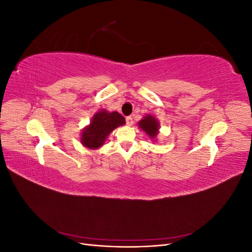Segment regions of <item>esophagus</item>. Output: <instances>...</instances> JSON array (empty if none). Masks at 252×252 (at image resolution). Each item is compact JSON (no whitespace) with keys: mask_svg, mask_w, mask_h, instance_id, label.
<instances>
[{"mask_svg":"<svg viewBox=\"0 0 252 252\" xmlns=\"http://www.w3.org/2000/svg\"><path fill=\"white\" fill-rule=\"evenodd\" d=\"M126 124L129 125V126H131L133 124V119H132L131 116L126 117Z\"/></svg>","mask_w":252,"mask_h":252,"instance_id":"1","label":"esophagus"}]
</instances>
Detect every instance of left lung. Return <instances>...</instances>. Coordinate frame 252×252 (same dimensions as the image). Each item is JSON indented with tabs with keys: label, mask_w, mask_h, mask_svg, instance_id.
<instances>
[{
	"label": "left lung",
	"mask_w": 252,
	"mask_h": 252,
	"mask_svg": "<svg viewBox=\"0 0 252 252\" xmlns=\"http://www.w3.org/2000/svg\"><path fill=\"white\" fill-rule=\"evenodd\" d=\"M139 126L150 136L151 139H155V136L158 132V122L152 116L145 117L142 121H140Z\"/></svg>",
	"instance_id": "left-lung-1"
}]
</instances>
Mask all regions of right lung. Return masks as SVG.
Returning <instances> with one entry per match:
<instances>
[{"instance_id":"1","label":"right lung","mask_w":252,"mask_h":252,"mask_svg":"<svg viewBox=\"0 0 252 252\" xmlns=\"http://www.w3.org/2000/svg\"><path fill=\"white\" fill-rule=\"evenodd\" d=\"M124 124L125 119L119 112L98 111L94 114L90 125L83 130L81 136L82 144L90 149L101 147L113 129Z\"/></svg>"}]
</instances>
